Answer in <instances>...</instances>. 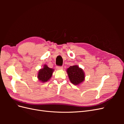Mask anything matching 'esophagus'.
Masks as SVG:
<instances>
[{"instance_id":"1","label":"esophagus","mask_w":124,"mask_h":124,"mask_svg":"<svg viewBox=\"0 0 124 124\" xmlns=\"http://www.w3.org/2000/svg\"><path fill=\"white\" fill-rule=\"evenodd\" d=\"M56 68L58 70H62L63 69L62 67H60V66H57L56 67Z\"/></svg>"}]
</instances>
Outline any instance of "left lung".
<instances>
[{
  "instance_id": "obj_1",
  "label": "left lung",
  "mask_w": 124,
  "mask_h": 124,
  "mask_svg": "<svg viewBox=\"0 0 124 124\" xmlns=\"http://www.w3.org/2000/svg\"><path fill=\"white\" fill-rule=\"evenodd\" d=\"M67 72L70 81L74 85H79L85 80V73L83 70L78 65H73L67 68Z\"/></svg>"
}]
</instances>
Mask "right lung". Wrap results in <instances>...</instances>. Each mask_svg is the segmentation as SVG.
<instances>
[{"instance_id":"obj_1","label":"right lung","mask_w":124,"mask_h":124,"mask_svg":"<svg viewBox=\"0 0 124 124\" xmlns=\"http://www.w3.org/2000/svg\"><path fill=\"white\" fill-rule=\"evenodd\" d=\"M54 69L50 68L46 65H44L42 68L40 69L38 72V80L42 83H46L50 80Z\"/></svg>"}]
</instances>
